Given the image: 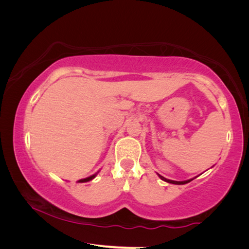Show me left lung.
I'll use <instances>...</instances> for the list:
<instances>
[{
    "instance_id": "8db88e82",
    "label": "left lung",
    "mask_w": 249,
    "mask_h": 249,
    "mask_svg": "<svg viewBox=\"0 0 249 249\" xmlns=\"http://www.w3.org/2000/svg\"><path fill=\"white\" fill-rule=\"evenodd\" d=\"M158 176H159V178L161 179V180H163V181H166V182H168V183H172V184H185V183H188V182H190V181H192L193 179H190V180H185V181H174V180H169V179H166L165 177H162V176H160L159 174H158Z\"/></svg>"
}]
</instances>
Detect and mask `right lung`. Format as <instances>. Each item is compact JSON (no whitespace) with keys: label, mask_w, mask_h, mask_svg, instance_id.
<instances>
[{"label":"right lung","mask_w":249,"mask_h":249,"mask_svg":"<svg viewBox=\"0 0 249 249\" xmlns=\"http://www.w3.org/2000/svg\"><path fill=\"white\" fill-rule=\"evenodd\" d=\"M95 176H96V174H95V175H92V176H90V177H88V178H86V179H81V180H79V182H88V181H90V180H92V179H94V178H95Z\"/></svg>","instance_id":"right-lung-1"}]
</instances>
